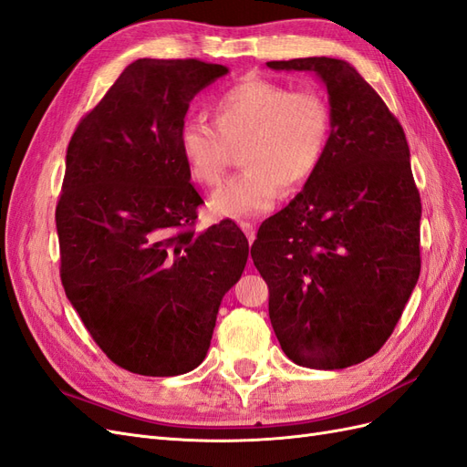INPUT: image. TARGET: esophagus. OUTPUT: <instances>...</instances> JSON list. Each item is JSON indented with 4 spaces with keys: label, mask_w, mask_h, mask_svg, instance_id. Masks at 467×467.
Listing matches in <instances>:
<instances>
[{
    "label": "esophagus",
    "mask_w": 467,
    "mask_h": 467,
    "mask_svg": "<svg viewBox=\"0 0 467 467\" xmlns=\"http://www.w3.org/2000/svg\"><path fill=\"white\" fill-rule=\"evenodd\" d=\"M239 228H242V230H244V234L247 235L249 244L253 242V239H255V234H257V230H255V223H251V222H239Z\"/></svg>",
    "instance_id": "obj_1"
}]
</instances>
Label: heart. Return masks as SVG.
I'll use <instances>...</instances> for the list:
<instances>
[{
	"mask_svg": "<svg viewBox=\"0 0 467 467\" xmlns=\"http://www.w3.org/2000/svg\"><path fill=\"white\" fill-rule=\"evenodd\" d=\"M214 126L182 122L179 151L191 179L216 187L234 148L245 167L214 192L210 210L220 218H251L271 210L285 189L306 187L319 169L331 138V107L319 91H294L265 78L223 89L210 103Z\"/></svg>",
	"mask_w": 467,
	"mask_h": 467,
	"instance_id": "b5f03b06",
	"label": "heart"
}]
</instances>
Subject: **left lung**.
<instances>
[{"label": "left lung", "mask_w": 467, "mask_h": 467, "mask_svg": "<svg viewBox=\"0 0 467 467\" xmlns=\"http://www.w3.org/2000/svg\"><path fill=\"white\" fill-rule=\"evenodd\" d=\"M266 66L314 72L333 126L316 175L263 222L251 257L285 355L307 368H347L384 347L419 280L420 196L409 146L348 62L314 56Z\"/></svg>", "instance_id": "1"}]
</instances>
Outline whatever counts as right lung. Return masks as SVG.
I'll return each mask as SVG.
<instances>
[{
	"instance_id": "obj_1",
	"label": "right lung",
	"mask_w": 467,
	"mask_h": 467,
	"mask_svg": "<svg viewBox=\"0 0 467 467\" xmlns=\"http://www.w3.org/2000/svg\"><path fill=\"white\" fill-rule=\"evenodd\" d=\"M228 67L132 62L78 124L56 206L60 278L105 355L142 376L194 370L249 244L232 222L196 232L201 194L179 151L192 97Z\"/></svg>"
}]
</instances>
